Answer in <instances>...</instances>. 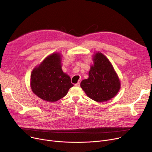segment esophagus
Masks as SVG:
<instances>
[{
    "instance_id": "esophagus-1",
    "label": "esophagus",
    "mask_w": 152,
    "mask_h": 152,
    "mask_svg": "<svg viewBox=\"0 0 152 152\" xmlns=\"http://www.w3.org/2000/svg\"><path fill=\"white\" fill-rule=\"evenodd\" d=\"M75 86H77V87H79V86H80V82H78L77 83L75 84Z\"/></svg>"
}]
</instances>
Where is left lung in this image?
I'll use <instances>...</instances> for the list:
<instances>
[{"instance_id":"1","label":"left lung","mask_w":152,"mask_h":152,"mask_svg":"<svg viewBox=\"0 0 152 152\" xmlns=\"http://www.w3.org/2000/svg\"><path fill=\"white\" fill-rule=\"evenodd\" d=\"M94 64L91 66L89 77L81 81L80 86L86 94L97 102L110 100L121 88L119 77L108 58L101 52L92 58Z\"/></svg>"}]
</instances>
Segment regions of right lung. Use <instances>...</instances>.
<instances>
[{
  "label": "right lung",
  "mask_w": 152,
  "mask_h": 152,
  "mask_svg": "<svg viewBox=\"0 0 152 152\" xmlns=\"http://www.w3.org/2000/svg\"><path fill=\"white\" fill-rule=\"evenodd\" d=\"M61 57L60 53H53L31 72L30 86L33 92L47 102H54L61 99L74 86L70 77L62 71Z\"/></svg>",
  "instance_id": "right-lung-1"
}]
</instances>
